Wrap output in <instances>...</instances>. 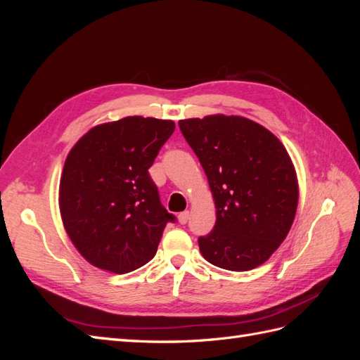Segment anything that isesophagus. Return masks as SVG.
<instances>
[{
  "instance_id": "esophagus-1",
  "label": "esophagus",
  "mask_w": 360,
  "mask_h": 360,
  "mask_svg": "<svg viewBox=\"0 0 360 360\" xmlns=\"http://www.w3.org/2000/svg\"><path fill=\"white\" fill-rule=\"evenodd\" d=\"M177 219H179V222H180L181 225H184V224H186V222L189 221V212H181V213L177 216Z\"/></svg>"
}]
</instances>
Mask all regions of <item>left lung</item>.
Wrapping results in <instances>:
<instances>
[{
    "label": "left lung",
    "mask_w": 360,
    "mask_h": 360,
    "mask_svg": "<svg viewBox=\"0 0 360 360\" xmlns=\"http://www.w3.org/2000/svg\"><path fill=\"white\" fill-rule=\"evenodd\" d=\"M200 159L216 207L202 257L221 269L246 271L285 240L299 201L297 174L284 144L252 120L207 115L179 122Z\"/></svg>",
    "instance_id": "8db88e82"
}]
</instances>
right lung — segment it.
<instances>
[{
  "mask_svg": "<svg viewBox=\"0 0 360 360\" xmlns=\"http://www.w3.org/2000/svg\"><path fill=\"white\" fill-rule=\"evenodd\" d=\"M174 129L171 120L124 117L91 127L69 151L60 213L72 243L94 267L122 275L156 255L176 217L160 204L148 168Z\"/></svg>",
  "mask_w": 360,
  "mask_h": 360,
  "instance_id": "right-lung-1",
  "label": "right lung"
}]
</instances>
